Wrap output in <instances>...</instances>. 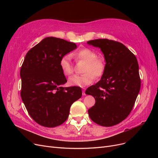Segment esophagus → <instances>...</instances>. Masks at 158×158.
<instances>
[{"mask_svg":"<svg viewBox=\"0 0 158 158\" xmlns=\"http://www.w3.org/2000/svg\"><path fill=\"white\" fill-rule=\"evenodd\" d=\"M82 94H83V96L86 95V94H85V90H83V93H82Z\"/></svg>","mask_w":158,"mask_h":158,"instance_id":"1","label":"esophagus"}]
</instances>
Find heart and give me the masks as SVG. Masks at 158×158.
Wrapping results in <instances>:
<instances>
[{
  "mask_svg": "<svg viewBox=\"0 0 158 158\" xmlns=\"http://www.w3.org/2000/svg\"><path fill=\"white\" fill-rule=\"evenodd\" d=\"M78 60L86 62L81 75H75L70 77L68 81V85L70 86H83L93 83L94 77H99L102 75L105 70V64L101 59L97 58V54L90 48H83L73 54ZM70 54H65L60 58V66L65 75H69L73 72V67L71 62Z\"/></svg>",
  "mask_w": 158,
  "mask_h": 158,
  "instance_id": "heart-1",
  "label": "heart"
}]
</instances>
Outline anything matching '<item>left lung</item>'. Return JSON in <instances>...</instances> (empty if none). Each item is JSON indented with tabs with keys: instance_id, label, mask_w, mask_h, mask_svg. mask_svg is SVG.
Segmentation results:
<instances>
[{
	"instance_id": "left-lung-1",
	"label": "left lung",
	"mask_w": 158,
	"mask_h": 158,
	"mask_svg": "<svg viewBox=\"0 0 158 158\" xmlns=\"http://www.w3.org/2000/svg\"><path fill=\"white\" fill-rule=\"evenodd\" d=\"M87 44L100 48L106 60L101 79L85 91L96 101L88 113L96 124L114 126L127 118L139 93L138 62L135 56L119 42L99 39L89 40Z\"/></svg>"
}]
</instances>
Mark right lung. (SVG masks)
Wrapping results in <instances>:
<instances>
[{
    "label": "right lung",
    "instance_id": "1",
    "mask_svg": "<svg viewBox=\"0 0 158 158\" xmlns=\"http://www.w3.org/2000/svg\"><path fill=\"white\" fill-rule=\"evenodd\" d=\"M76 48L74 43L50 37L25 55L20 69L21 97L29 115L40 125H62L71 106L82 96L79 86H62L67 79L60 68V58Z\"/></svg>",
    "mask_w": 158,
    "mask_h": 158
}]
</instances>
